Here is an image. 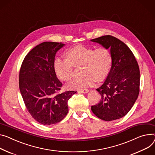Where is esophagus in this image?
<instances>
[{
  "label": "esophagus",
  "mask_w": 155,
  "mask_h": 155,
  "mask_svg": "<svg viewBox=\"0 0 155 155\" xmlns=\"http://www.w3.org/2000/svg\"><path fill=\"white\" fill-rule=\"evenodd\" d=\"M78 92L81 93H87L89 92V90L87 89H79Z\"/></svg>",
  "instance_id": "1"
}]
</instances>
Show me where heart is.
<instances>
[{"label": "heart", "mask_w": 155, "mask_h": 155, "mask_svg": "<svg viewBox=\"0 0 155 155\" xmlns=\"http://www.w3.org/2000/svg\"><path fill=\"white\" fill-rule=\"evenodd\" d=\"M66 58L56 57L54 68L58 78L64 81L72 78L74 66L82 67V77L74 79L68 84L70 89H82L94 83V80L101 81L107 76L112 63L110 51L105 47L96 49L82 45L69 50Z\"/></svg>", "instance_id": "1"}]
</instances>
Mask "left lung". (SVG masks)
Here are the masks:
<instances>
[{
    "instance_id": "obj_1",
    "label": "left lung",
    "mask_w": 155,
    "mask_h": 155,
    "mask_svg": "<svg viewBox=\"0 0 155 155\" xmlns=\"http://www.w3.org/2000/svg\"><path fill=\"white\" fill-rule=\"evenodd\" d=\"M110 48L112 67L104 84L96 90L101 96L97 104L91 106L94 114L105 121L125 116L132 109L140 92V69L136 58L123 41L105 35L91 40Z\"/></svg>"
}]
</instances>
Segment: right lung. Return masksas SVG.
<instances>
[{
    "label": "right lung",
    "instance_id": "1",
    "mask_svg": "<svg viewBox=\"0 0 155 155\" xmlns=\"http://www.w3.org/2000/svg\"><path fill=\"white\" fill-rule=\"evenodd\" d=\"M64 44L45 41L30 51L21 63L19 87L26 108L41 124L51 125L61 121L68 112V102L74 91L59 93L63 84L54 68L56 53Z\"/></svg>",
    "mask_w": 155,
    "mask_h": 155
}]
</instances>
